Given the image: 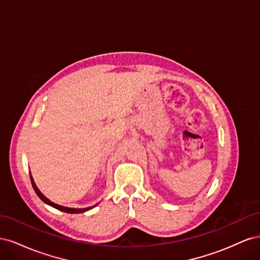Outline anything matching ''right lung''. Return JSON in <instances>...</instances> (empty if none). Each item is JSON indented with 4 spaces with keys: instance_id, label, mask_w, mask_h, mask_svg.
<instances>
[{
    "instance_id": "obj_1",
    "label": "right lung",
    "mask_w": 260,
    "mask_h": 260,
    "mask_svg": "<svg viewBox=\"0 0 260 260\" xmlns=\"http://www.w3.org/2000/svg\"><path fill=\"white\" fill-rule=\"evenodd\" d=\"M30 180H31V184H32V187H34L35 192L37 193V195L39 196V198L41 199V201H43L45 204H48V205H50V206H52V207H54V208H56V209H58V210H60V211L68 212V214H80V212L88 211V210L94 208L95 206H98V204H99V203H98V204H95V205H94V206L85 207V208H70V207H65V206L58 205V204H55V203L51 202L48 198H45V196L40 192V190H39V188L37 187V185H36V183H35V181H34V178H32V176H31V175H30Z\"/></svg>"
}]
</instances>
